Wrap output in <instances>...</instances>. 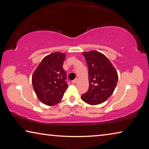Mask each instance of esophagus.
I'll return each instance as SVG.
<instances>
[{
  "instance_id": "1",
  "label": "esophagus",
  "mask_w": 149,
  "mask_h": 149,
  "mask_svg": "<svg viewBox=\"0 0 149 149\" xmlns=\"http://www.w3.org/2000/svg\"><path fill=\"white\" fill-rule=\"evenodd\" d=\"M77 81V78H75V79L72 81V83H73V84H76Z\"/></svg>"
}]
</instances>
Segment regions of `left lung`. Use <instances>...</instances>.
<instances>
[{"label":"left lung","mask_w":149,"mask_h":149,"mask_svg":"<svg viewBox=\"0 0 149 149\" xmlns=\"http://www.w3.org/2000/svg\"><path fill=\"white\" fill-rule=\"evenodd\" d=\"M83 54L89 68V88L81 99L89 104H101L114 92L118 73L108 58L100 52L92 50Z\"/></svg>","instance_id":"8db88e82"}]
</instances>
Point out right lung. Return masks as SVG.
<instances>
[{
    "mask_svg": "<svg viewBox=\"0 0 149 149\" xmlns=\"http://www.w3.org/2000/svg\"><path fill=\"white\" fill-rule=\"evenodd\" d=\"M65 54L54 52L45 56L35 70L32 84L39 100L48 106L56 104L62 100L68 85L63 69Z\"/></svg>",
    "mask_w": 149,
    "mask_h": 149,
    "instance_id": "add662e5",
    "label": "right lung"
}]
</instances>
